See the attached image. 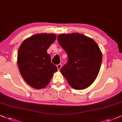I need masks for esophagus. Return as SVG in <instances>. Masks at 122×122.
Segmentation results:
<instances>
[{"instance_id": "obj_1", "label": "esophagus", "mask_w": 122, "mask_h": 122, "mask_svg": "<svg viewBox=\"0 0 122 122\" xmlns=\"http://www.w3.org/2000/svg\"><path fill=\"white\" fill-rule=\"evenodd\" d=\"M57 67L58 70L59 71V70H60V69H61V67H62V65H61V64H58V65H57Z\"/></svg>"}]
</instances>
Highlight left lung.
Instances as JSON below:
<instances>
[{
    "label": "left lung",
    "mask_w": 122,
    "mask_h": 122,
    "mask_svg": "<svg viewBox=\"0 0 122 122\" xmlns=\"http://www.w3.org/2000/svg\"><path fill=\"white\" fill-rule=\"evenodd\" d=\"M60 46L68 56L67 64L60 72L75 90L84 89L93 83L99 72L102 53L95 41L82 34H60Z\"/></svg>",
    "instance_id": "left-lung-1"
}]
</instances>
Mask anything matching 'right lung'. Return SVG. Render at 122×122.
Here are the masks:
<instances>
[{"instance_id":"1","label":"right lung","mask_w":122,"mask_h":122,"mask_svg":"<svg viewBox=\"0 0 122 122\" xmlns=\"http://www.w3.org/2000/svg\"><path fill=\"white\" fill-rule=\"evenodd\" d=\"M56 39L53 33L34 35L23 41L18 51V69L24 80L36 89L46 87L57 67L47 52Z\"/></svg>"}]
</instances>
